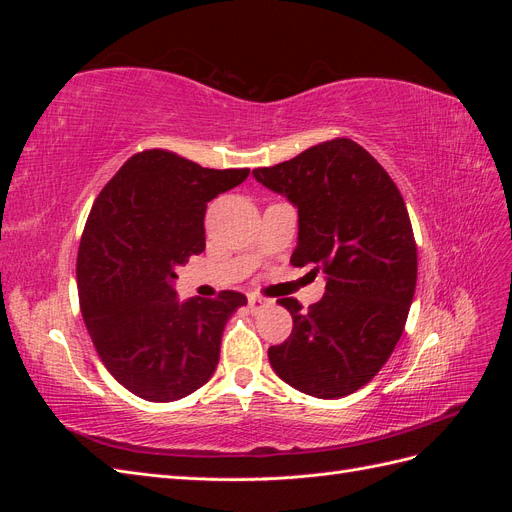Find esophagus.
Returning <instances> with one entry per match:
<instances>
[{
  "label": "esophagus",
  "instance_id": "1",
  "mask_svg": "<svg viewBox=\"0 0 512 512\" xmlns=\"http://www.w3.org/2000/svg\"><path fill=\"white\" fill-rule=\"evenodd\" d=\"M269 301L267 299H262L260 297V294H250V297H247V305H250L252 309H254V312H258V309L260 307H265Z\"/></svg>",
  "mask_w": 512,
  "mask_h": 512
}]
</instances>
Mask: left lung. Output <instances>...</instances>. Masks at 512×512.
I'll return each instance as SVG.
<instances>
[{
	"mask_svg": "<svg viewBox=\"0 0 512 512\" xmlns=\"http://www.w3.org/2000/svg\"><path fill=\"white\" fill-rule=\"evenodd\" d=\"M252 175L299 209L290 265L327 273L318 303L303 309L292 297L277 301L292 316V333L269 348V363L301 393L346 397L378 374L406 327L418 256L404 196L350 138Z\"/></svg>",
	"mask_w": 512,
	"mask_h": 512,
	"instance_id": "obj_1",
	"label": "left lung"
}]
</instances>
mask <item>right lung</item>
<instances>
[{
  "label": "right lung",
  "instance_id": "add662e5",
  "mask_svg": "<svg viewBox=\"0 0 512 512\" xmlns=\"http://www.w3.org/2000/svg\"><path fill=\"white\" fill-rule=\"evenodd\" d=\"M250 168H203L147 149L104 185L87 218L76 282L81 314L104 367L147 401L200 389L220 361L222 333L245 294L177 301L175 269L205 250V211Z\"/></svg>",
  "mask_w": 512,
  "mask_h": 512
}]
</instances>
